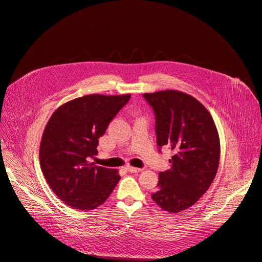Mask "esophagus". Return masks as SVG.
Listing matches in <instances>:
<instances>
[{
    "instance_id": "1",
    "label": "esophagus",
    "mask_w": 262,
    "mask_h": 262,
    "mask_svg": "<svg viewBox=\"0 0 262 262\" xmlns=\"http://www.w3.org/2000/svg\"><path fill=\"white\" fill-rule=\"evenodd\" d=\"M127 171H128L129 173H139L142 171L141 168H137V167H133V166H127L126 167Z\"/></svg>"
}]
</instances>
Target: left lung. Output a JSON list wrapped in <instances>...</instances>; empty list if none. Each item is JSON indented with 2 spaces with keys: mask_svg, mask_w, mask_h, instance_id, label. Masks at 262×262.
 <instances>
[{
  "mask_svg": "<svg viewBox=\"0 0 262 262\" xmlns=\"http://www.w3.org/2000/svg\"><path fill=\"white\" fill-rule=\"evenodd\" d=\"M155 114L157 146H169L172 166L159 174L151 199L178 213L196 203L213 182L220 160V139L213 118L194 97L178 90L144 94Z\"/></svg>",
  "mask_w": 262,
  "mask_h": 262,
  "instance_id": "left-lung-1",
  "label": "left lung"
}]
</instances>
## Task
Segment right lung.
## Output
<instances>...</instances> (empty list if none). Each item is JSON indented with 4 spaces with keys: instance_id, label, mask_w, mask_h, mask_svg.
I'll list each match as a JSON object with an SVG mask.
<instances>
[{
    "instance_id": "add662e5",
    "label": "right lung",
    "mask_w": 262,
    "mask_h": 262,
    "mask_svg": "<svg viewBox=\"0 0 262 262\" xmlns=\"http://www.w3.org/2000/svg\"><path fill=\"white\" fill-rule=\"evenodd\" d=\"M130 95H87L60 106L49 119L40 144L42 173L54 194L74 209L101 205L117 185V169L97 166L98 138Z\"/></svg>"
}]
</instances>
